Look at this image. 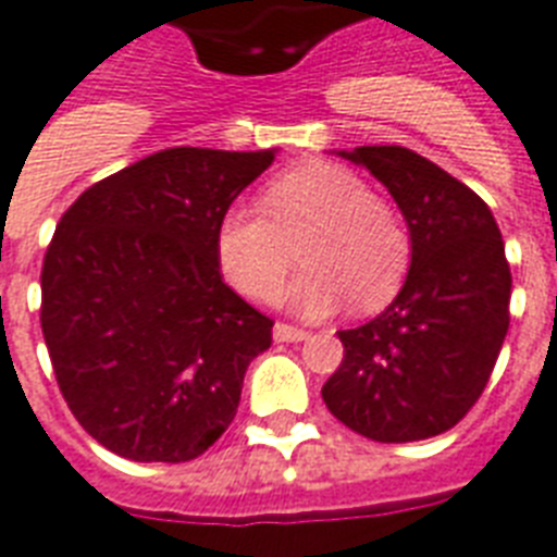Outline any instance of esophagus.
Instances as JSON below:
<instances>
[{
	"mask_svg": "<svg viewBox=\"0 0 557 557\" xmlns=\"http://www.w3.org/2000/svg\"><path fill=\"white\" fill-rule=\"evenodd\" d=\"M307 335V330H300V326L274 324V338H277V342H304Z\"/></svg>",
	"mask_w": 557,
	"mask_h": 557,
	"instance_id": "1",
	"label": "esophagus"
}]
</instances>
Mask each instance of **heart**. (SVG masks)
I'll use <instances>...</instances> for the list:
<instances>
[{
	"instance_id": "b5f03b06",
	"label": "heart",
	"mask_w": 557,
	"mask_h": 557,
	"mask_svg": "<svg viewBox=\"0 0 557 557\" xmlns=\"http://www.w3.org/2000/svg\"><path fill=\"white\" fill-rule=\"evenodd\" d=\"M260 210H231L215 227V257L236 292L271 300L295 248L309 265L288 292L304 315H330L356 297L362 309L388 304L406 280L411 239L392 203L342 165L312 163L274 177Z\"/></svg>"
}]
</instances>
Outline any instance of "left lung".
<instances>
[{
	"mask_svg": "<svg viewBox=\"0 0 557 557\" xmlns=\"http://www.w3.org/2000/svg\"><path fill=\"white\" fill-rule=\"evenodd\" d=\"M347 160L385 184L406 215L411 269L382 315L338 330L345 359L321 397L347 430L380 444L435 438L485 392L508 333L511 269L487 203L403 146Z\"/></svg>",
	"mask_w": 557,
	"mask_h": 557,
	"instance_id": "8db88e82",
	"label": "left lung"
}]
</instances>
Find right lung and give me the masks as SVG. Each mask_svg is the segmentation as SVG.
<instances>
[{
	"instance_id": "1",
	"label": "right lung",
	"mask_w": 557,
	"mask_h": 557,
	"mask_svg": "<svg viewBox=\"0 0 557 557\" xmlns=\"http://www.w3.org/2000/svg\"><path fill=\"white\" fill-rule=\"evenodd\" d=\"M274 151L165 148L63 212L40 271V326L63 400L131 461H193L236 418L271 321L222 277L215 227Z\"/></svg>"
}]
</instances>
